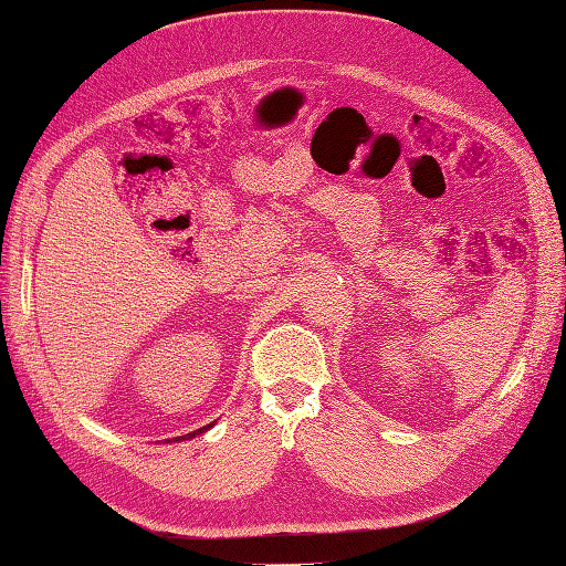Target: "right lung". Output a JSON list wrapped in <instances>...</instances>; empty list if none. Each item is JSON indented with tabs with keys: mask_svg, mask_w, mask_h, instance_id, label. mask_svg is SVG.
Segmentation results:
<instances>
[{
	"mask_svg": "<svg viewBox=\"0 0 566 566\" xmlns=\"http://www.w3.org/2000/svg\"><path fill=\"white\" fill-rule=\"evenodd\" d=\"M212 424H214V422H210V424H205V427H200V430H196V432H188V434H184V437H175L172 441H184V439H193L196 434H202V432H208ZM167 441H169V439H167Z\"/></svg>",
	"mask_w": 566,
	"mask_h": 566,
	"instance_id": "obj_1",
	"label": "right lung"
}]
</instances>
